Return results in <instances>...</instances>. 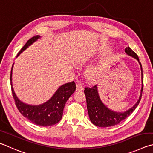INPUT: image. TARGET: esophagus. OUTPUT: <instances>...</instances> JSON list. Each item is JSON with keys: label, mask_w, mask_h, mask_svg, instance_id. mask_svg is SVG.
Here are the masks:
<instances>
[{"label": "esophagus", "mask_w": 153, "mask_h": 153, "mask_svg": "<svg viewBox=\"0 0 153 153\" xmlns=\"http://www.w3.org/2000/svg\"><path fill=\"white\" fill-rule=\"evenodd\" d=\"M76 91H82L83 89V87H82V85L80 83V82H77L76 84Z\"/></svg>", "instance_id": "1"}]
</instances>
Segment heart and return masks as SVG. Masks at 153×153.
Instances as JSON below:
<instances>
[{
  "label": "heart",
  "mask_w": 153,
  "mask_h": 153,
  "mask_svg": "<svg viewBox=\"0 0 153 153\" xmlns=\"http://www.w3.org/2000/svg\"><path fill=\"white\" fill-rule=\"evenodd\" d=\"M85 59H81V60H80L79 61V63L80 64H82L85 62ZM98 74H99V71L97 68H91L89 69V71H87V77L89 78V79H91L93 80L96 79L98 76Z\"/></svg>",
  "instance_id": "obj_1"
}]
</instances>
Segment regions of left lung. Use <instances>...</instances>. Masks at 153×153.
Returning <instances> with one entry per match:
<instances>
[{
  "mask_svg": "<svg viewBox=\"0 0 153 153\" xmlns=\"http://www.w3.org/2000/svg\"><path fill=\"white\" fill-rule=\"evenodd\" d=\"M125 52L128 55L136 59L140 65L142 72V89L139 100L137 103L128 110L124 112H117L111 110L101 101L98 93L97 85H94L91 87H85L84 93L86 96L87 111L89 113V118L91 122L97 126L106 128L113 126L119 124L120 122L125 120L135 110L140 101L143 90V68H142L141 63L139 62V58L137 54L132 50L130 47H126L125 48Z\"/></svg>",
  "mask_w": 153,
  "mask_h": 153,
  "instance_id": "obj_1",
  "label": "left lung"
}]
</instances>
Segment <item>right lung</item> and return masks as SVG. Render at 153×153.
<instances>
[{
  "label": "right lung",
  "instance_id": "obj_1",
  "mask_svg": "<svg viewBox=\"0 0 153 153\" xmlns=\"http://www.w3.org/2000/svg\"><path fill=\"white\" fill-rule=\"evenodd\" d=\"M39 37L40 36H36L29 39L25 45L21 48L17 56ZM13 67V64L10 71V85L15 105L20 113L33 124L42 126H50L60 122L62 117L64 108L67 100L76 90L75 82L72 81L62 85L58 88L52 97L44 103L39 105H27L19 100L13 90L12 85Z\"/></svg>",
  "mask_w": 153,
  "mask_h": 153
}]
</instances>
